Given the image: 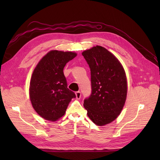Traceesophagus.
Masks as SVG:
<instances>
[{
  "label": "esophagus",
  "instance_id": "obj_1",
  "mask_svg": "<svg viewBox=\"0 0 160 160\" xmlns=\"http://www.w3.org/2000/svg\"><path fill=\"white\" fill-rule=\"evenodd\" d=\"M75 95H76L77 99H79L81 98V92H80V91H77L76 93H75Z\"/></svg>",
  "mask_w": 160,
  "mask_h": 160
}]
</instances>
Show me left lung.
<instances>
[{
	"label": "left lung",
	"instance_id": "8db88e82",
	"mask_svg": "<svg viewBox=\"0 0 160 160\" xmlns=\"http://www.w3.org/2000/svg\"><path fill=\"white\" fill-rule=\"evenodd\" d=\"M91 70L92 92L84 100L88 115L95 124L103 126L120 115L128 93L123 67L113 53L97 45L82 52Z\"/></svg>",
	"mask_w": 160,
	"mask_h": 160
}]
</instances>
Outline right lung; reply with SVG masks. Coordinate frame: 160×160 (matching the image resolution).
<instances>
[{
    "mask_svg": "<svg viewBox=\"0 0 160 160\" xmlns=\"http://www.w3.org/2000/svg\"><path fill=\"white\" fill-rule=\"evenodd\" d=\"M77 55L75 52L51 50L38 62L30 81L29 98L41 117L55 122L63 116L75 94L67 88L65 65Z\"/></svg>",
    "mask_w": 160,
    "mask_h": 160,
    "instance_id": "add662e5",
    "label": "right lung"
}]
</instances>
